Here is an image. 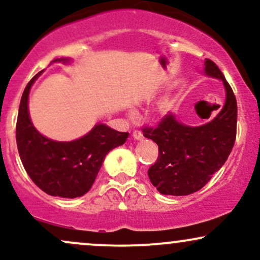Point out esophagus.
I'll return each instance as SVG.
<instances>
[{"label": "esophagus", "instance_id": "obj_1", "mask_svg": "<svg viewBox=\"0 0 260 260\" xmlns=\"http://www.w3.org/2000/svg\"><path fill=\"white\" fill-rule=\"evenodd\" d=\"M133 138L136 140H143V139H144V136H143V133L140 132V131H134Z\"/></svg>", "mask_w": 260, "mask_h": 260}]
</instances>
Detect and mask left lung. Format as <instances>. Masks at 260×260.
<instances>
[{
  "label": "left lung",
  "mask_w": 260,
  "mask_h": 260,
  "mask_svg": "<svg viewBox=\"0 0 260 260\" xmlns=\"http://www.w3.org/2000/svg\"><path fill=\"white\" fill-rule=\"evenodd\" d=\"M207 76L222 82L225 105L215 117L202 126H187L170 113L157 127H144L145 138L159 147L156 162L148 170L149 180L161 194L188 196L210 181L228 160L236 140L237 101L219 67L205 59Z\"/></svg>",
  "instance_id": "8db88e82"
}]
</instances>
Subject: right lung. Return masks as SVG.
Wrapping results in <instances>:
<instances>
[{
  "label": "right lung",
  "mask_w": 260,
  "mask_h": 260,
  "mask_svg": "<svg viewBox=\"0 0 260 260\" xmlns=\"http://www.w3.org/2000/svg\"><path fill=\"white\" fill-rule=\"evenodd\" d=\"M53 62L70 63V58ZM41 73L32 77L20 100L16 127L18 153L26 174L45 193L61 198L82 197L91 188L107 153L124 144L129 134L98 123L88 134L72 142L44 137L32 126L28 109L30 88Z\"/></svg>",
  "instance_id": "obj_1"
}]
</instances>
